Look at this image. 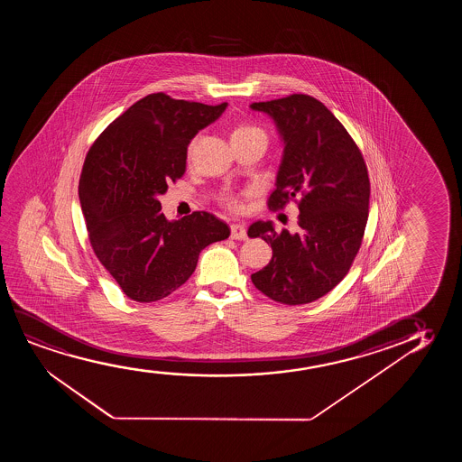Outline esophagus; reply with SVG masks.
Here are the masks:
<instances>
[{
    "label": "esophagus",
    "mask_w": 462,
    "mask_h": 462,
    "mask_svg": "<svg viewBox=\"0 0 462 462\" xmlns=\"http://www.w3.org/2000/svg\"><path fill=\"white\" fill-rule=\"evenodd\" d=\"M230 230H232V238L234 240H246V226L243 222H235V224L230 226Z\"/></svg>",
    "instance_id": "34e87169"
}]
</instances>
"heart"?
Instances as JSON below:
<instances>
[{"mask_svg": "<svg viewBox=\"0 0 462 462\" xmlns=\"http://www.w3.org/2000/svg\"><path fill=\"white\" fill-rule=\"evenodd\" d=\"M266 137L265 133H263V129H260L259 126H255L253 123H240L238 126L235 127L234 133H232V139H246V137ZM192 148H194V143H190L189 148H188V156L190 158V154H192ZM222 200L224 203L227 205L228 208L238 209L241 207L240 199L232 194V192H227L226 196L222 197Z\"/></svg>", "mask_w": 462, "mask_h": 462, "instance_id": "1", "label": "heart"}]
</instances>
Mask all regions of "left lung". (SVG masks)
<instances>
[{
    "instance_id": "obj_1",
    "label": "left lung",
    "mask_w": 462,
    "mask_h": 462,
    "mask_svg": "<svg viewBox=\"0 0 462 462\" xmlns=\"http://www.w3.org/2000/svg\"><path fill=\"white\" fill-rule=\"evenodd\" d=\"M270 115L284 142L270 209L298 202V230L278 234L254 222L251 238L272 245L270 263L251 274L254 285L278 303H312L341 282L360 251L371 184L358 146L335 115L308 95L254 102ZM300 200L297 201L296 199Z\"/></svg>"
}]
</instances>
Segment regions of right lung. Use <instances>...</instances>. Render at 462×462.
Segmentation results:
<instances>
[{"mask_svg": "<svg viewBox=\"0 0 462 462\" xmlns=\"http://www.w3.org/2000/svg\"><path fill=\"white\" fill-rule=\"evenodd\" d=\"M226 107L148 95L89 148L79 183L89 243L134 301L169 297L190 278L202 249L230 235L207 211L167 221L158 200L167 184L183 177L190 140Z\"/></svg>", "mask_w": 462, "mask_h": 462, "instance_id": "obj_1", "label": "right lung"}]
</instances>
